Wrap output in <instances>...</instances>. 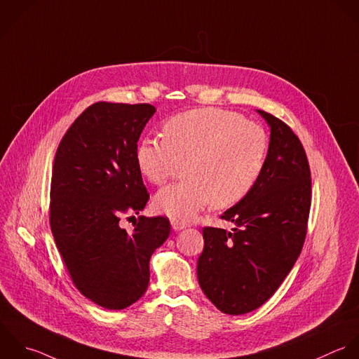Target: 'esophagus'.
Returning a JSON list of instances; mask_svg holds the SVG:
<instances>
[{"mask_svg":"<svg viewBox=\"0 0 359 359\" xmlns=\"http://www.w3.org/2000/svg\"><path fill=\"white\" fill-rule=\"evenodd\" d=\"M170 225H172L173 231H182V229H186L189 226L186 222H182V221H177V219H172Z\"/></svg>","mask_w":359,"mask_h":359,"instance_id":"34e87169","label":"esophagus"}]
</instances>
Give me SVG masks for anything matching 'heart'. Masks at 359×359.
<instances>
[{
  "label": "heart",
  "mask_w": 359,
  "mask_h": 359,
  "mask_svg": "<svg viewBox=\"0 0 359 359\" xmlns=\"http://www.w3.org/2000/svg\"><path fill=\"white\" fill-rule=\"evenodd\" d=\"M165 138L140 141L135 159L140 172L162 184L187 161L183 182L162 187L154 197L158 211L173 219H191L210 203L231 207L259 182L269 156L266 130L243 116L215 109H194L163 126Z\"/></svg>",
  "instance_id": "heart-1"
}]
</instances>
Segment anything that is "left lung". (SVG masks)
<instances>
[{
  "instance_id": "1",
  "label": "left lung",
  "mask_w": 359,
  "mask_h": 359,
  "mask_svg": "<svg viewBox=\"0 0 359 359\" xmlns=\"http://www.w3.org/2000/svg\"><path fill=\"white\" fill-rule=\"evenodd\" d=\"M270 127L264 170L253 190L222 214L231 232L204 228L198 284L224 313L245 315L270 299L298 260L311 210L305 149L280 118L257 110Z\"/></svg>"
}]
</instances>
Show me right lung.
I'll return each instance as SVG.
<instances>
[{
  "label": "right lung",
  "mask_w": 359,
  "mask_h": 359,
  "mask_svg": "<svg viewBox=\"0 0 359 359\" xmlns=\"http://www.w3.org/2000/svg\"><path fill=\"white\" fill-rule=\"evenodd\" d=\"M152 104L97 102L64 134L53 166L50 226L76 290L93 304L121 311L149 283V259L170 233L165 217L144 218L131 232L124 212L140 214L149 194L135 152L155 114Z\"/></svg>",
  "instance_id": "1"
}]
</instances>
